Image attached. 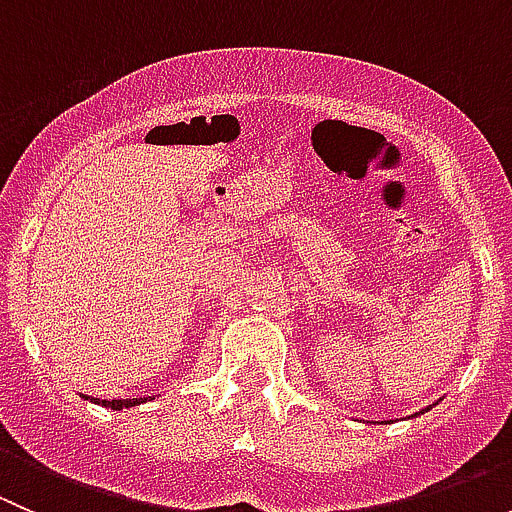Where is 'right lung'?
<instances>
[{
	"mask_svg": "<svg viewBox=\"0 0 512 512\" xmlns=\"http://www.w3.org/2000/svg\"><path fill=\"white\" fill-rule=\"evenodd\" d=\"M94 401V404H98V406H106V409H113V411H123V409H131V406H136V404H143V401L146 399H91Z\"/></svg>",
	"mask_w": 512,
	"mask_h": 512,
	"instance_id": "1",
	"label": "right lung"
}]
</instances>
